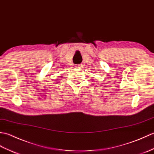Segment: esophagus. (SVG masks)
I'll return each mask as SVG.
<instances>
[{"instance_id": "34e87169", "label": "esophagus", "mask_w": 154, "mask_h": 154, "mask_svg": "<svg viewBox=\"0 0 154 154\" xmlns=\"http://www.w3.org/2000/svg\"><path fill=\"white\" fill-rule=\"evenodd\" d=\"M76 66L77 68H82V64H78V65H76Z\"/></svg>"}]
</instances>
